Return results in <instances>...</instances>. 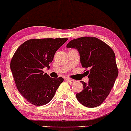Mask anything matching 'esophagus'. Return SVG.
I'll use <instances>...</instances> for the list:
<instances>
[{
	"mask_svg": "<svg viewBox=\"0 0 131 131\" xmlns=\"http://www.w3.org/2000/svg\"><path fill=\"white\" fill-rule=\"evenodd\" d=\"M66 80H67L68 82H70V83H73L75 81L73 79H70V78H67L66 79Z\"/></svg>",
	"mask_w": 131,
	"mask_h": 131,
	"instance_id": "esophagus-1",
	"label": "esophagus"
}]
</instances>
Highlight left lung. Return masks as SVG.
I'll list each match as a JSON object with an SVG mask.
<instances>
[{"label": "left lung", "mask_w": 131, "mask_h": 131, "mask_svg": "<svg viewBox=\"0 0 131 131\" xmlns=\"http://www.w3.org/2000/svg\"><path fill=\"white\" fill-rule=\"evenodd\" d=\"M67 48L75 49L88 75V83L76 94L79 102L88 107L100 106L110 94L118 75L115 54L108 45L95 37H81L70 41Z\"/></svg>", "instance_id": "8db88e82"}]
</instances>
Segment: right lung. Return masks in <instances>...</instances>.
Masks as SVG:
<instances>
[{"mask_svg": "<svg viewBox=\"0 0 131 131\" xmlns=\"http://www.w3.org/2000/svg\"><path fill=\"white\" fill-rule=\"evenodd\" d=\"M68 40L64 38L31 39L25 41L13 56L10 68L18 90L35 106L49 103L63 81V78H51L43 72L50 68L54 54Z\"/></svg>", "mask_w": 131, "mask_h": 131, "instance_id": "right-lung-1", "label": "right lung"}]
</instances>
